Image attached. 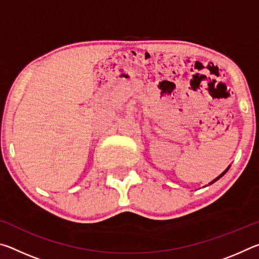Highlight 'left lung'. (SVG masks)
Returning a JSON list of instances; mask_svg holds the SVG:
<instances>
[{
	"label": "left lung",
	"mask_w": 259,
	"mask_h": 259,
	"mask_svg": "<svg viewBox=\"0 0 259 259\" xmlns=\"http://www.w3.org/2000/svg\"><path fill=\"white\" fill-rule=\"evenodd\" d=\"M229 169H230V166H229V168H227V169L225 170V171H224V172H223V174L221 175V176H218V177H217L216 179H214V181H217V179H219V178H221V177H223V176H224V175L226 174V171H227V170H229ZM214 181H213V182H214ZM213 182H212V183H213ZM212 183H210V184H212Z\"/></svg>",
	"instance_id": "left-lung-1"
}]
</instances>
